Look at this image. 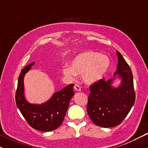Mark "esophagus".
Masks as SVG:
<instances>
[{
  "mask_svg": "<svg viewBox=\"0 0 148 148\" xmlns=\"http://www.w3.org/2000/svg\"><path fill=\"white\" fill-rule=\"evenodd\" d=\"M74 89H75L76 91H81V86H80L79 84H75L74 85Z\"/></svg>",
  "mask_w": 148,
  "mask_h": 148,
  "instance_id": "1",
  "label": "esophagus"
}]
</instances>
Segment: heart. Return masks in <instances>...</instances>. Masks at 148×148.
Instances as JSON below:
<instances>
[{
	"label": "heart",
	"instance_id": "b5f03b06",
	"mask_svg": "<svg viewBox=\"0 0 148 148\" xmlns=\"http://www.w3.org/2000/svg\"><path fill=\"white\" fill-rule=\"evenodd\" d=\"M110 67L108 56L94 51H86L74 58L72 65L62 68L63 74L73 79L76 74L82 75L86 84L92 85L99 82L104 77Z\"/></svg>",
	"mask_w": 148,
	"mask_h": 148
}]
</instances>
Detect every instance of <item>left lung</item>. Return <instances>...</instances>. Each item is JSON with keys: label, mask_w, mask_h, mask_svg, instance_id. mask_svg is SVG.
<instances>
[{"label": "left lung", "mask_w": 148, "mask_h": 148, "mask_svg": "<svg viewBox=\"0 0 148 148\" xmlns=\"http://www.w3.org/2000/svg\"><path fill=\"white\" fill-rule=\"evenodd\" d=\"M118 63L115 77L101 79L90 86L87 112L93 123L108 128L118 126L125 118L135 102L133 74L122 54L116 51ZM118 77L121 79L118 87L112 86Z\"/></svg>", "instance_id": "obj_1"}]
</instances>
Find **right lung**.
Returning a JSON list of instances; mask_svg holds the SVG:
<instances>
[{
  "label": "right lung",
  "instance_id": "1",
  "mask_svg": "<svg viewBox=\"0 0 148 148\" xmlns=\"http://www.w3.org/2000/svg\"><path fill=\"white\" fill-rule=\"evenodd\" d=\"M35 62L22 69L18 76L15 99L17 108L30 127L42 132L55 130L63 122L69 101L74 96V84H69L60 91L53 93L46 102L41 104L30 103L24 96L23 78Z\"/></svg>",
  "mask_w": 148,
  "mask_h": 148
}]
</instances>
